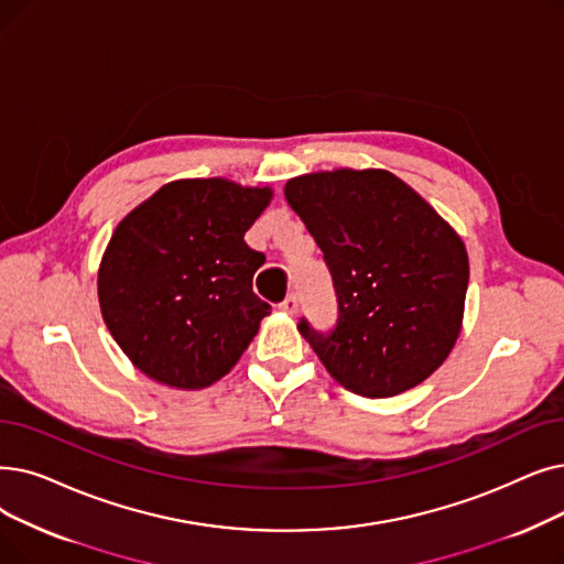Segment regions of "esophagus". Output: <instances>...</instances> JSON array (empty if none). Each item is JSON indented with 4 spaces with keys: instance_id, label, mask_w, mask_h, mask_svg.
Wrapping results in <instances>:
<instances>
[{
    "instance_id": "34e87169",
    "label": "esophagus",
    "mask_w": 564,
    "mask_h": 564,
    "mask_svg": "<svg viewBox=\"0 0 564 564\" xmlns=\"http://www.w3.org/2000/svg\"><path fill=\"white\" fill-rule=\"evenodd\" d=\"M279 308H281L283 313H288V315H295L297 308H300V302H297L295 295H290V297H285V300L279 304Z\"/></svg>"
}]
</instances>
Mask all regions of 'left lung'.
<instances>
[{
	"label": "left lung",
	"instance_id": "1",
	"mask_svg": "<svg viewBox=\"0 0 564 564\" xmlns=\"http://www.w3.org/2000/svg\"><path fill=\"white\" fill-rule=\"evenodd\" d=\"M285 200L325 253L338 321L300 334L329 376L366 399L424 382L456 346L470 262L458 232L382 167L292 177Z\"/></svg>",
	"mask_w": 564,
	"mask_h": 564
}]
</instances>
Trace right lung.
<instances>
[{"mask_svg":"<svg viewBox=\"0 0 564 564\" xmlns=\"http://www.w3.org/2000/svg\"><path fill=\"white\" fill-rule=\"evenodd\" d=\"M269 186L175 180L121 218L99 264L108 332L140 373L205 389L230 373L272 306L256 297L264 256L243 235Z\"/></svg>","mask_w":564,"mask_h":564,"instance_id":"add662e5","label":"right lung"}]
</instances>
